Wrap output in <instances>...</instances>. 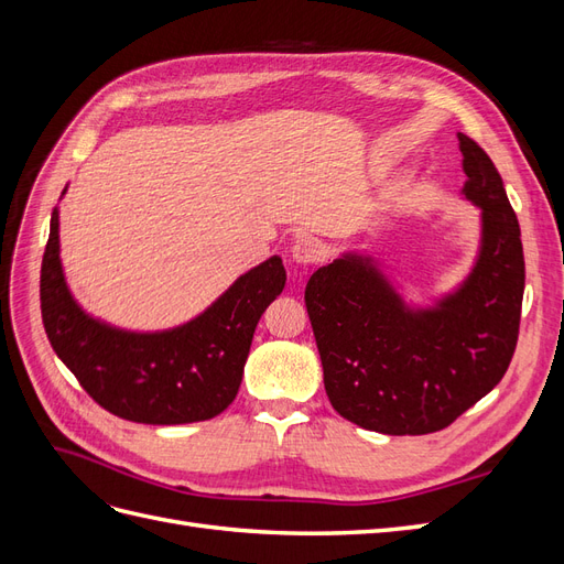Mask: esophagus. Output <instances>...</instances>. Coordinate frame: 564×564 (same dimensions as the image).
I'll return each mask as SVG.
<instances>
[{
  "label": "esophagus",
  "mask_w": 564,
  "mask_h": 564,
  "mask_svg": "<svg viewBox=\"0 0 564 564\" xmlns=\"http://www.w3.org/2000/svg\"><path fill=\"white\" fill-rule=\"evenodd\" d=\"M322 253H324L322 245L317 240H313V237H299L292 247V259L301 265L317 263L322 259Z\"/></svg>",
  "instance_id": "34e87169"
}]
</instances>
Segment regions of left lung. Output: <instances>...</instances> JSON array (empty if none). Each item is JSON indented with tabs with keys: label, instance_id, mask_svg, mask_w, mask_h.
<instances>
[{
	"label": "left lung",
	"instance_id": "8db88e82",
	"mask_svg": "<svg viewBox=\"0 0 564 564\" xmlns=\"http://www.w3.org/2000/svg\"><path fill=\"white\" fill-rule=\"evenodd\" d=\"M464 195L482 212L468 278L431 308H412L369 253L346 251L305 284L324 390L367 431L447 429L497 386L516 352L524 294L520 224L487 152L458 133Z\"/></svg>",
	"mask_w": 564,
	"mask_h": 564
}]
</instances>
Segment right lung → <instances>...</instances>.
<instances>
[{
	"label": "right lung",
	"mask_w": 564,
	"mask_h": 564,
	"mask_svg": "<svg viewBox=\"0 0 564 564\" xmlns=\"http://www.w3.org/2000/svg\"><path fill=\"white\" fill-rule=\"evenodd\" d=\"M284 282L282 259L270 256L191 322L164 332L119 329L84 313L67 289L54 209L40 280L42 319L51 348L110 414L150 425L207 421L235 400L256 324Z\"/></svg>",
	"instance_id": "right-lung-1"
}]
</instances>
